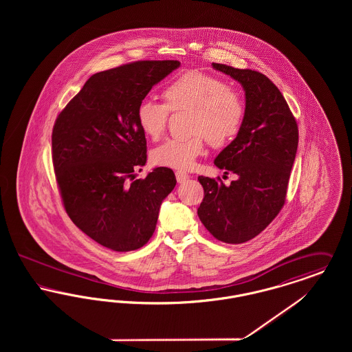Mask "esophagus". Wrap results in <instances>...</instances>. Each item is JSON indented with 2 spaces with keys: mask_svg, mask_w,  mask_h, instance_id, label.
Masks as SVG:
<instances>
[{
  "mask_svg": "<svg viewBox=\"0 0 352 352\" xmlns=\"http://www.w3.org/2000/svg\"><path fill=\"white\" fill-rule=\"evenodd\" d=\"M175 178L178 181V184H184V181L188 179V174L184 173V171H177L175 173Z\"/></svg>",
  "mask_w": 352,
  "mask_h": 352,
  "instance_id": "1",
  "label": "esophagus"
}]
</instances>
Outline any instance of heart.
Wrapping results in <instances>:
<instances>
[{
  "label": "heart",
  "instance_id": "1",
  "mask_svg": "<svg viewBox=\"0 0 352 352\" xmlns=\"http://www.w3.org/2000/svg\"><path fill=\"white\" fill-rule=\"evenodd\" d=\"M164 104L141 101L135 118L146 137L157 141L165 133L168 112H187L184 138H168L151 151V161L161 168L190 170L204 151V138L214 148L230 144L245 118L243 96L218 76L191 69L174 78L162 91Z\"/></svg>",
  "mask_w": 352,
  "mask_h": 352
}]
</instances>
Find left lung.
<instances>
[{
  "label": "left lung",
  "instance_id": "obj_1",
  "mask_svg": "<svg viewBox=\"0 0 352 352\" xmlns=\"http://www.w3.org/2000/svg\"><path fill=\"white\" fill-rule=\"evenodd\" d=\"M212 67L241 84L245 118L214 162L237 179L226 186L220 178L198 177L204 190L198 217L215 239L241 244L263 232L285 204L298 125L283 94L264 74L220 63Z\"/></svg>",
  "mask_w": 352,
  "mask_h": 352
}]
</instances>
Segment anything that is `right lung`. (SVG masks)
I'll use <instances>...</instances> for the list:
<instances>
[{
	"mask_svg": "<svg viewBox=\"0 0 352 352\" xmlns=\"http://www.w3.org/2000/svg\"><path fill=\"white\" fill-rule=\"evenodd\" d=\"M178 60H138L92 75L55 120L52 164L74 224L102 247L129 252L151 239L162 201L175 187L171 168L145 179L146 138L137 107Z\"/></svg>",
	"mask_w": 352,
	"mask_h": 352,
	"instance_id": "1",
	"label": "right lung"
}]
</instances>
